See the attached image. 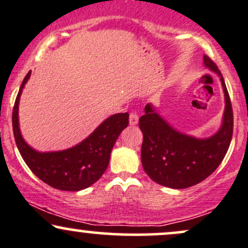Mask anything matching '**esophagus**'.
Wrapping results in <instances>:
<instances>
[{"instance_id": "1", "label": "esophagus", "mask_w": 248, "mask_h": 248, "mask_svg": "<svg viewBox=\"0 0 248 248\" xmlns=\"http://www.w3.org/2000/svg\"><path fill=\"white\" fill-rule=\"evenodd\" d=\"M138 121H139V115L137 113H130L129 115V124L130 126H135V124H138Z\"/></svg>"}]
</instances>
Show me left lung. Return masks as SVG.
<instances>
[{
	"mask_svg": "<svg viewBox=\"0 0 248 248\" xmlns=\"http://www.w3.org/2000/svg\"><path fill=\"white\" fill-rule=\"evenodd\" d=\"M203 64L219 76L225 94L222 124L214 135L198 139L173 128L147 103L145 115L139 120L143 134L141 162L147 175L170 188H188L208 178L221 164L233 134V110L230 95L217 64L203 55Z\"/></svg>",
	"mask_w": 248,
	"mask_h": 248,
	"instance_id": "left-lung-1",
	"label": "left lung"
}]
</instances>
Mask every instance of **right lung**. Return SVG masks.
Listing matches in <instances>:
<instances>
[{
  "mask_svg": "<svg viewBox=\"0 0 248 248\" xmlns=\"http://www.w3.org/2000/svg\"><path fill=\"white\" fill-rule=\"evenodd\" d=\"M31 72L24 78L13 109L16 146L24 162L43 182L60 190L76 192L92 186L107 170L110 152L121 132L128 126V113L109 116L80 143L58 152H37L24 141L18 124V103Z\"/></svg>",
  "mask_w": 248,
  "mask_h": 248,
  "instance_id": "right-lung-1",
  "label": "right lung"
}]
</instances>
